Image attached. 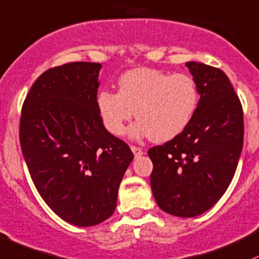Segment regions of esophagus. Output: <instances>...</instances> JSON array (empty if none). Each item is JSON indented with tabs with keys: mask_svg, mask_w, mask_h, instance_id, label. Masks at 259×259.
Returning a JSON list of instances; mask_svg holds the SVG:
<instances>
[{
	"mask_svg": "<svg viewBox=\"0 0 259 259\" xmlns=\"http://www.w3.org/2000/svg\"><path fill=\"white\" fill-rule=\"evenodd\" d=\"M131 149H132V152H133V154H135V157H141L142 154H144V151L141 148V147L131 146Z\"/></svg>",
	"mask_w": 259,
	"mask_h": 259,
	"instance_id": "34e87169",
	"label": "esophagus"
}]
</instances>
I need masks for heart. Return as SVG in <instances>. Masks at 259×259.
<instances>
[{"instance_id": "1", "label": "heart", "mask_w": 259, "mask_h": 259, "mask_svg": "<svg viewBox=\"0 0 259 259\" xmlns=\"http://www.w3.org/2000/svg\"><path fill=\"white\" fill-rule=\"evenodd\" d=\"M199 99L191 75L140 68L119 77L118 93L100 91L97 107L105 127L113 135H122L136 113L140 122L131 130L133 137L151 136L155 142H166L190 124Z\"/></svg>"}]
</instances>
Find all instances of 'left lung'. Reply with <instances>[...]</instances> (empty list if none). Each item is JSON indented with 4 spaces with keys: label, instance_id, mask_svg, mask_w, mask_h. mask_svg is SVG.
Returning <instances> with one entry per match:
<instances>
[{
    "label": "left lung",
    "instance_id": "obj_1",
    "mask_svg": "<svg viewBox=\"0 0 259 259\" xmlns=\"http://www.w3.org/2000/svg\"><path fill=\"white\" fill-rule=\"evenodd\" d=\"M186 66L200 94L195 116L179 136L152 147L148 155L159 207L194 218L219 201L235 175L243 146V110L224 71L196 62Z\"/></svg>",
    "mask_w": 259,
    "mask_h": 259
}]
</instances>
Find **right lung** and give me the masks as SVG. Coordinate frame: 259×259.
I'll return each mask as SVG.
<instances>
[{
	"mask_svg": "<svg viewBox=\"0 0 259 259\" xmlns=\"http://www.w3.org/2000/svg\"><path fill=\"white\" fill-rule=\"evenodd\" d=\"M100 63L48 69L22 106L19 142L41 199L59 218L94 226L116 208L118 186L133 159L111 135L97 107Z\"/></svg>",
	"mask_w": 259,
	"mask_h": 259,
	"instance_id": "1",
	"label": "right lung"
}]
</instances>
